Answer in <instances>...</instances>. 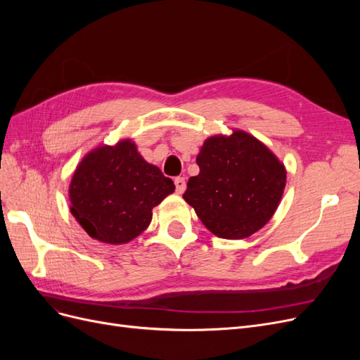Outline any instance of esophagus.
I'll list each match as a JSON object with an SVG mask.
<instances>
[{"instance_id": "1", "label": "esophagus", "mask_w": 360, "mask_h": 360, "mask_svg": "<svg viewBox=\"0 0 360 360\" xmlns=\"http://www.w3.org/2000/svg\"><path fill=\"white\" fill-rule=\"evenodd\" d=\"M174 183H176V192L177 193H183L184 191H186V181H184L183 177H177L176 180H174Z\"/></svg>"}]
</instances>
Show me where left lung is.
<instances>
[{"instance_id":"1","label":"left lung","mask_w":360,"mask_h":360,"mask_svg":"<svg viewBox=\"0 0 360 360\" xmlns=\"http://www.w3.org/2000/svg\"><path fill=\"white\" fill-rule=\"evenodd\" d=\"M200 174L183 198L217 237L238 240L261 230L275 214L287 183L276 155L245 130L207 138L197 156Z\"/></svg>"}]
</instances>
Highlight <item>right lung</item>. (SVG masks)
<instances>
[{
    "instance_id": "obj_1",
    "label": "right lung",
    "mask_w": 360,
    "mask_h": 360,
    "mask_svg": "<svg viewBox=\"0 0 360 360\" xmlns=\"http://www.w3.org/2000/svg\"><path fill=\"white\" fill-rule=\"evenodd\" d=\"M174 189L132 139H120L93 148L78 163L69 186L70 213L94 240L124 245L147 230L153 207Z\"/></svg>"
}]
</instances>
